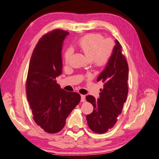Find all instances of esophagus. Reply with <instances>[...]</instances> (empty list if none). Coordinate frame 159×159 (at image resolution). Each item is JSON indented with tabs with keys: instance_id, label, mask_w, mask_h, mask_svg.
Here are the masks:
<instances>
[{
	"instance_id": "obj_1",
	"label": "esophagus",
	"mask_w": 159,
	"mask_h": 159,
	"mask_svg": "<svg viewBox=\"0 0 159 159\" xmlns=\"http://www.w3.org/2000/svg\"><path fill=\"white\" fill-rule=\"evenodd\" d=\"M80 101L83 102L85 101V96L84 95H81V100H80Z\"/></svg>"
}]
</instances>
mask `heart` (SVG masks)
<instances>
[{"label":"heart","mask_w":159,"mask_h":159,"mask_svg":"<svg viewBox=\"0 0 159 159\" xmlns=\"http://www.w3.org/2000/svg\"><path fill=\"white\" fill-rule=\"evenodd\" d=\"M78 47L97 67L105 66L112 57L114 43L111 39H105L100 34H89L81 37L78 42ZM74 50L68 48L64 52V58L69 63Z\"/></svg>","instance_id":"1"}]
</instances>
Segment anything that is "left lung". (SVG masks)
Segmentation results:
<instances>
[{
  "label": "left lung",
  "mask_w": 159,
  "mask_h": 159,
  "mask_svg": "<svg viewBox=\"0 0 159 159\" xmlns=\"http://www.w3.org/2000/svg\"><path fill=\"white\" fill-rule=\"evenodd\" d=\"M112 57L97 80L104 83L100 98L88 95L85 99L93 106L92 113L86 116L88 125L93 132L103 134L114 127L122 111L127 98L129 67L122 45L116 40Z\"/></svg>",
  "instance_id": "1"
}]
</instances>
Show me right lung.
<instances>
[{
    "label": "right lung",
    "mask_w": 159,
    "mask_h": 159,
    "mask_svg": "<svg viewBox=\"0 0 159 159\" xmlns=\"http://www.w3.org/2000/svg\"><path fill=\"white\" fill-rule=\"evenodd\" d=\"M69 32L56 29L43 35L30 59L26 94L32 117L44 132L55 134L64 127L68 116L79 104L80 95L57 84L62 73V44Z\"/></svg>",
    "instance_id": "1"
}]
</instances>
